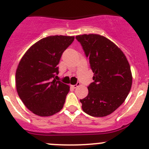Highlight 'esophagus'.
I'll return each mask as SVG.
<instances>
[{
    "instance_id": "1",
    "label": "esophagus",
    "mask_w": 149,
    "mask_h": 149,
    "mask_svg": "<svg viewBox=\"0 0 149 149\" xmlns=\"http://www.w3.org/2000/svg\"><path fill=\"white\" fill-rule=\"evenodd\" d=\"M80 85H81L80 82H77V83H76V84H75V85H72L71 87H73V88H77V87H79Z\"/></svg>"
}]
</instances>
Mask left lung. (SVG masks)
<instances>
[{
  "label": "left lung",
  "instance_id": "left-lung-1",
  "mask_svg": "<svg viewBox=\"0 0 149 149\" xmlns=\"http://www.w3.org/2000/svg\"><path fill=\"white\" fill-rule=\"evenodd\" d=\"M76 39L94 73L88 95L80 100L82 109L93 117L110 115L124 102L131 88L128 61L121 49L103 36L83 34Z\"/></svg>",
  "mask_w": 149,
  "mask_h": 149
}]
</instances>
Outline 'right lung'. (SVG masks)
I'll use <instances>...</instances> for the list:
<instances>
[{"label": "right lung", "instance_id": "add662e5", "mask_svg": "<svg viewBox=\"0 0 149 149\" xmlns=\"http://www.w3.org/2000/svg\"><path fill=\"white\" fill-rule=\"evenodd\" d=\"M74 37H45L32 45L21 60L16 73L18 94L35 115L51 116L63 107L70 87L58 80L60 60Z\"/></svg>", "mask_w": 149, "mask_h": 149}]
</instances>
